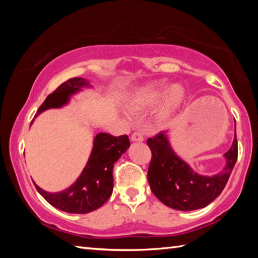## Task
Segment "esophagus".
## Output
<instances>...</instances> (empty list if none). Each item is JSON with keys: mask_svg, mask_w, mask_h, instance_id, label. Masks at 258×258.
<instances>
[{"mask_svg": "<svg viewBox=\"0 0 258 258\" xmlns=\"http://www.w3.org/2000/svg\"><path fill=\"white\" fill-rule=\"evenodd\" d=\"M131 140H132V141H137V142H142L143 140H145V138H143L142 133L133 132V134L131 135Z\"/></svg>", "mask_w": 258, "mask_h": 258, "instance_id": "obj_1", "label": "esophagus"}]
</instances>
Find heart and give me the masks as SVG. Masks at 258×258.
<instances>
[{"label":"heart","instance_id":"b5f03b06","mask_svg":"<svg viewBox=\"0 0 258 258\" xmlns=\"http://www.w3.org/2000/svg\"><path fill=\"white\" fill-rule=\"evenodd\" d=\"M164 101L159 108V116L161 118L171 116L178 107L184 97V90L180 85H173L167 91V83L164 81L155 82L142 87L130 100V106L133 109H145L154 107L163 97Z\"/></svg>","mask_w":258,"mask_h":258}]
</instances>
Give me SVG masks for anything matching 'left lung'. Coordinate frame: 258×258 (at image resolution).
<instances>
[{"instance_id":"left-lung-1","label":"left lung","mask_w":258,"mask_h":258,"mask_svg":"<svg viewBox=\"0 0 258 258\" xmlns=\"http://www.w3.org/2000/svg\"><path fill=\"white\" fill-rule=\"evenodd\" d=\"M151 161L148 181L151 191L166 206L177 211H195L204 208L215 200L228 183L238 158V141L224 154L225 167L212 176L200 175L178 157L169 145L165 131L148 139Z\"/></svg>"}]
</instances>
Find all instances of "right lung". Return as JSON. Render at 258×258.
<instances>
[{
  "mask_svg": "<svg viewBox=\"0 0 258 258\" xmlns=\"http://www.w3.org/2000/svg\"><path fill=\"white\" fill-rule=\"evenodd\" d=\"M89 87L84 78L74 77L61 84L54 92L47 95L45 101L38 108L35 117L46 109L61 108L69 102L71 95ZM34 117V118H35ZM34 119L32 120V123ZM127 135L112 137L107 133H99L94 137L93 149L87 164L68 189L60 192H47L35 184L37 191L52 206L62 212L72 214H86L102 206L112 194L113 164L125 154L130 147Z\"/></svg>",
  "mask_w": 258,
  "mask_h": 258,
  "instance_id": "1",
  "label": "right lung"
}]
</instances>
